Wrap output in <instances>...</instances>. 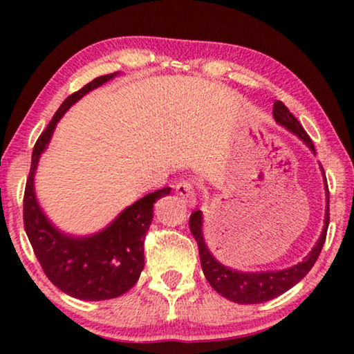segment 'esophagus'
Segmentation results:
<instances>
[{"label": "esophagus", "instance_id": "esophagus-1", "mask_svg": "<svg viewBox=\"0 0 354 354\" xmlns=\"http://www.w3.org/2000/svg\"><path fill=\"white\" fill-rule=\"evenodd\" d=\"M176 192L182 198H185V201L190 206H195L196 205V190H195V187H193L192 182H180V183H177Z\"/></svg>", "mask_w": 354, "mask_h": 354}]
</instances>
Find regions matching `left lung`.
Here are the masks:
<instances>
[{"mask_svg":"<svg viewBox=\"0 0 354 354\" xmlns=\"http://www.w3.org/2000/svg\"><path fill=\"white\" fill-rule=\"evenodd\" d=\"M272 113L275 122L287 129L288 132L297 135V137L316 154V149H314L311 138L308 137V133L304 132L301 124H299L298 119L290 113L288 108L282 103V101H275ZM319 166H321V164H319ZM321 171L324 177V187H326V216H324V229L321 232L319 240L316 241V245L313 246V250L309 251L308 256H304L303 261H299L298 264L292 266V268L282 270H259V272H245V270L227 268V266L219 263V261L214 258V254L211 253L209 248H207L205 234H203V212H192L190 230L198 243L203 274H205L206 280L217 293L222 295V297L227 299H230V301L240 304L264 303L287 292V290L292 288L293 285H297L299 280L311 270L314 263H316L319 258V254H321L328 227V188L322 166Z\"/></svg>","mask_w":354,"mask_h":354,"instance_id":"8db88e82","label":"left lung"}]
</instances>
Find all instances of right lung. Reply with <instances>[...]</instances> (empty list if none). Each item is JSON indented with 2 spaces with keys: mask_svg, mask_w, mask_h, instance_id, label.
Instances as JSON below:
<instances>
[{
  "mask_svg": "<svg viewBox=\"0 0 354 354\" xmlns=\"http://www.w3.org/2000/svg\"><path fill=\"white\" fill-rule=\"evenodd\" d=\"M119 74L96 77L64 100L37 140L24 195V227L43 272L61 292L86 301L118 298L137 283L145 266L143 241L153 221V206L159 198L171 193V187L140 198L96 234L71 235L57 229L41 209L35 193V174L38 161L66 111L82 96Z\"/></svg>",
  "mask_w": 354,
  "mask_h": 354,
  "instance_id": "add662e5",
  "label": "right lung"
}]
</instances>
